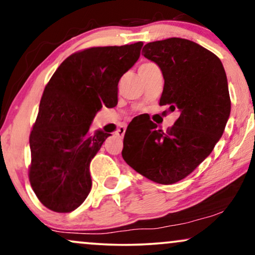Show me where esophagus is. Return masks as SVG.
<instances>
[{
	"mask_svg": "<svg viewBox=\"0 0 255 255\" xmlns=\"http://www.w3.org/2000/svg\"><path fill=\"white\" fill-rule=\"evenodd\" d=\"M125 131H126V128H125V127L118 128V135H119V136H120V137H124Z\"/></svg>",
	"mask_w": 255,
	"mask_h": 255,
	"instance_id": "esophagus-1",
	"label": "esophagus"
}]
</instances>
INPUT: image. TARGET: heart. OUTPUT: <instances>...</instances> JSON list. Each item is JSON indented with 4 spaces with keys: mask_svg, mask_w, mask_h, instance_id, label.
<instances>
[{
    "mask_svg": "<svg viewBox=\"0 0 255 255\" xmlns=\"http://www.w3.org/2000/svg\"><path fill=\"white\" fill-rule=\"evenodd\" d=\"M150 65H154V63H144L142 64V65L140 66V69H143V67H147V66H150ZM138 69V70H140Z\"/></svg>",
    "mask_w": 255,
    "mask_h": 255,
    "instance_id": "b5f03b06",
    "label": "heart"
}]
</instances>
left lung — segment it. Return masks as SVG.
Returning a JSON list of instances; mask_svg holds the SVG:
<instances>
[{"mask_svg":"<svg viewBox=\"0 0 255 255\" xmlns=\"http://www.w3.org/2000/svg\"><path fill=\"white\" fill-rule=\"evenodd\" d=\"M145 58L164 78L159 106L179 117L162 130L147 119L142 128L128 126L122 157L129 167L158 184H174L189 176L222 137L231 112L227 78L215 53L184 38L145 44Z\"/></svg>","mask_w":255,"mask_h":255,"instance_id":"left-lung-1","label":"left lung"}]
</instances>
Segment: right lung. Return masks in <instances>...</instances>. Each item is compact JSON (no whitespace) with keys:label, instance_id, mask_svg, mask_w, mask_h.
I'll use <instances>...</instances> for the list:
<instances>
[{"label":"right lung","instance_id":"right-lung-1","mask_svg":"<svg viewBox=\"0 0 255 255\" xmlns=\"http://www.w3.org/2000/svg\"><path fill=\"white\" fill-rule=\"evenodd\" d=\"M142 42L74 52L51 77L30 133L29 181L39 202L66 213L83 204L92 186L91 161L111 134L90 131L101 108L118 105L120 78L136 63Z\"/></svg>","mask_w":255,"mask_h":255}]
</instances>
